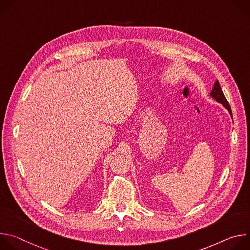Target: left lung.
Masks as SVG:
<instances>
[{
    "instance_id": "obj_1",
    "label": "left lung",
    "mask_w": 250,
    "mask_h": 250,
    "mask_svg": "<svg viewBox=\"0 0 250 250\" xmlns=\"http://www.w3.org/2000/svg\"><path fill=\"white\" fill-rule=\"evenodd\" d=\"M209 96H210L212 99H215L217 102L221 103V104L225 106V108L229 111V113L230 114V116H231V118H232V113H231L230 105H229V104L228 103V101H227V99H226V97H225V95H224V93H223V90H222V88H221L220 83H219L218 80L215 82V85H213V88H212V90L210 91Z\"/></svg>"
}]
</instances>
